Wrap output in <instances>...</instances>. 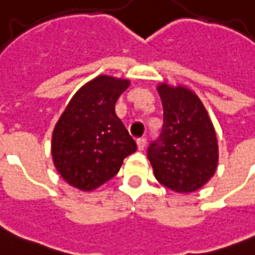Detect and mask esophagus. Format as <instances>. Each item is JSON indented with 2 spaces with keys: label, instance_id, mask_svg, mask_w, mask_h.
Masks as SVG:
<instances>
[{
  "label": "esophagus",
  "instance_id": "esophagus-1",
  "mask_svg": "<svg viewBox=\"0 0 255 255\" xmlns=\"http://www.w3.org/2000/svg\"><path fill=\"white\" fill-rule=\"evenodd\" d=\"M145 144H147L145 137H139V139H137V147H139L140 151H143L144 148H145Z\"/></svg>",
  "mask_w": 255,
  "mask_h": 255
}]
</instances>
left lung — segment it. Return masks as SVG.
Instances as JSON below:
<instances>
[{"label":"left lung","mask_w":255,"mask_h":255,"mask_svg":"<svg viewBox=\"0 0 255 255\" xmlns=\"http://www.w3.org/2000/svg\"><path fill=\"white\" fill-rule=\"evenodd\" d=\"M163 128L147 156L160 184L180 193L200 189L216 172L217 137L201 100L185 87L159 86Z\"/></svg>","instance_id":"8db88e82"}]
</instances>
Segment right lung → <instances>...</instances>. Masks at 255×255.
Returning <instances> with one entry per match:
<instances>
[{
  "label": "right lung",
  "mask_w": 255,
  "mask_h": 255,
  "mask_svg": "<svg viewBox=\"0 0 255 255\" xmlns=\"http://www.w3.org/2000/svg\"><path fill=\"white\" fill-rule=\"evenodd\" d=\"M129 85L100 75L74 95L53 133V160L61 176L82 190L111 180L123 160L137 149L115 104Z\"/></svg>",
  "instance_id": "obj_1"
}]
</instances>
